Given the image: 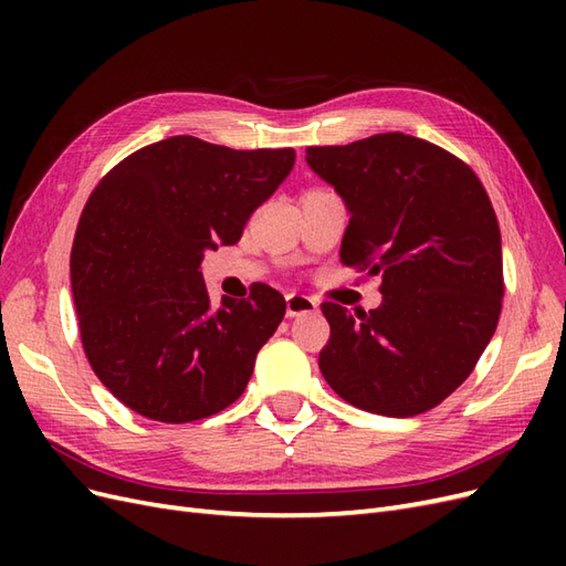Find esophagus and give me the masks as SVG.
Masks as SVG:
<instances>
[{
    "instance_id": "34e87169",
    "label": "esophagus",
    "mask_w": 566,
    "mask_h": 566,
    "mask_svg": "<svg viewBox=\"0 0 566 566\" xmlns=\"http://www.w3.org/2000/svg\"><path fill=\"white\" fill-rule=\"evenodd\" d=\"M285 306H287V316L290 318L318 312V302L312 300V297H306V295H300V293H290L285 297Z\"/></svg>"
}]
</instances>
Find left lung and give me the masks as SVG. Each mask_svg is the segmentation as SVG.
I'll list each match as a JSON object with an SVG mask.
<instances>
[{"label": "left lung", "instance_id": "8db88e82", "mask_svg": "<svg viewBox=\"0 0 566 566\" xmlns=\"http://www.w3.org/2000/svg\"><path fill=\"white\" fill-rule=\"evenodd\" d=\"M306 165L349 212L339 260L382 276L378 310L321 306L323 378L368 413H424L465 382L499 325L503 250L484 186L449 150L401 132L312 146Z\"/></svg>", "mask_w": 566, "mask_h": 566}]
</instances>
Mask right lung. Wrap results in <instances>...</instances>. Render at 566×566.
Here are the masks:
<instances>
[{
  "label": "right lung",
  "instance_id": "obj_1",
  "mask_svg": "<svg viewBox=\"0 0 566 566\" xmlns=\"http://www.w3.org/2000/svg\"><path fill=\"white\" fill-rule=\"evenodd\" d=\"M293 165V148L233 150L169 136L94 188L71 254L73 297L84 354L127 408L193 422L245 391L285 300L260 283L248 300L212 306L202 256L241 241Z\"/></svg>",
  "mask_w": 566,
  "mask_h": 566
}]
</instances>
